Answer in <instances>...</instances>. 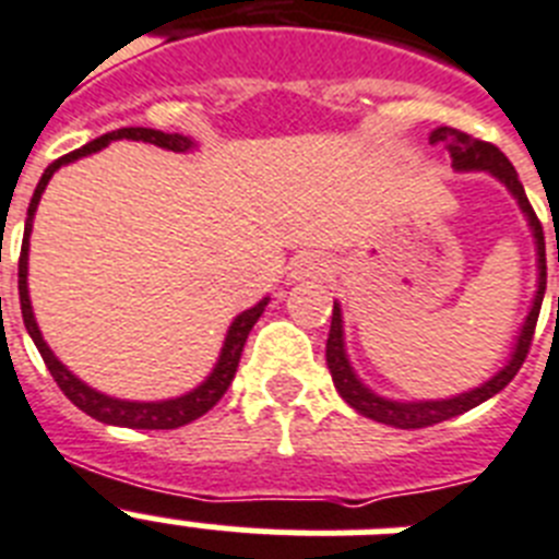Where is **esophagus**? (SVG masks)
<instances>
[{
	"instance_id": "1",
	"label": "esophagus",
	"mask_w": 559,
	"mask_h": 559,
	"mask_svg": "<svg viewBox=\"0 0 559 559\" xmlns=\"http://www.w3.org/2000/svg\"><path fill=\"white\" fill-rule=\"evenodd\" d=\"M330 275V261H323L321 255H301L298 261H295L293 266V278L295 281H316V278H326Z\"/></svg>"
}]
</instances>
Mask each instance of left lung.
I'll return each mask as SVG.
<instances>
[{
    "instance_id": "obj_1",
    "label": "left lung",
    "mask_w": 559,
    "mask_h": 559,
    "mask_svg": "<svg viewBox=\"0 0 559 559\" xmlns=\"http://www.w3.org/2000/svg\"><path fill=\"white\" fill-rule=\"evenodd\" d=\"M431 144H447L449 153H452V164L457 170H489L491 176H497L514 192V199L523 207V213L528 215V224L534 229V241H537V264H540V287H537V298H534V307L526 318V326L518 337V349L511 355L509 367L500 369V372L491 378L489 383H483L480 389H472L466 395L449 397V401H424V403H397L386 401V397L372 395L364 383L355 378L352 372L349 360H346L344 352V330H341V309H332V323H330V337H326V367L332 372V381H335V389L341 392L352 409H358L360 415L372 417L378 424L395 426V429H426V426L443 424L449 417H457L463 412L475 409L483 401H489L491 395H497L500 389L509 386L514 381V374L520 372L523 360H526L528 349H532V337L534 326H537V318H540L543 307V295H546V238H543V224L534 213V207L528 204L526 190L520 185L518 170L511 167L509 158L500 153L491 142H483V139H475V135L463 133V130L454 128H438L429 135ZM559 261V252H557Z\"/></svg>"
}]
</instances>
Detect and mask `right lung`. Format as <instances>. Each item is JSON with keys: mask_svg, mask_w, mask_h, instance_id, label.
Wrapping results in <instances>:
<instances>
[{"mask_svg": "<svg viewBox=\"0 0 559 559\" xmlns=\"http://www.w3.org/2000/svg\"><path fill=\"white\" fill-rule=\"evenodd\" d=\"M116 139H135V142H150L164 150H178V153L192 144L190 139H185V135H178V133H162V130H150V128H121V130H112V133L98 135V139L87 142L84 147L73 150V153H68V156L56 158L48 170L41 173L39 185H36V192H33V199H31V207H27L25 238H22V255H19V304H22V321H25L27 335L33 337V344H36L41 360H45V367H48L50 374H53V381L59 383V389L68 395V401L76 403L84 415L96 417V420H102V424L128 426V429H178V426H187L192 424V420H199L201 415H207L215 403L222 401L224 392H227L229 383H233V378H236L238 360H241L247 335H250V330L255 326L261 312H264L266 298L261 304H255L252 309H247V312H241V316L233 321V326H229L227 332V341H224L222 358H218V364H215L213 374H210L207 381L201 383L199 389H192L190 395L176 397V401H162V403L116 401V397H107L102 395V392H96V389L84 386L76 374H70L68 369L62 367V360L56 358L53 352L48 349L39 326H36V321H33L31 298H27V238H31L33 213H36V207H39L41 192H45V187H48L50 176H53L62 164L76 162V158L87 156V153H96V150L116 142Z\"/></svg>", "mask_w": 559, "mask_h": 559, "instance_id": "right-lung-1", "label": "right lung"}]
</instances>
